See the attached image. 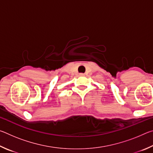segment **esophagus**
Instances as JSON below:
<instances>
[{
  "label": "esophagus",
  "mask_w": 153,
  "mask_h": 153,
  "mask_svg": "<svg viewBox=\"0 0 153 153\" xmlns=\"http://www.w3.org/2000/svg\"><path fill=\"white\" fill-rule=\"evenodd\" d=\"M85 74H79V76H84Z\"/></svg>",
  "instance_id": "esophagus-1"
}]
</instances>
